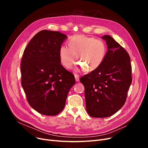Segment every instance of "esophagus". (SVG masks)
<instances>
[{"label":"esophagus","mask_w":148,"mask_h":148,"mask_svg":"<svg viewBox=\"0 0 148 148\" xmlns=\"http://www.w3.org/2000/svg\"><path fill=\"white\" fill-rule=\"evenodd\" d=\"M74 77H75V81L76 82H79V80H80V76L79 74H74Z\"/></svg>","instance_id":"obj_1"}]
</instances>
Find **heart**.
Instances as JSON below:
<instances>
[{"mask_svg": "<svg viewBox=\"0 0 148 148\" xmlns=\"http://www.w3.org/2000/svg\"><path fill=\"white\" fill-rule=\"evenodd\" d=\"M68 42L69 47L62 45L59 49L60 61L68 69L74 64L75 56L86 71L97 69L106 58L107 47L102 40L80 35L71 37Z\"/></svg>", "mask_w": 148, "mask_h": 148, "instance_id": "obj_1", "label": "heart"}]
</instances>
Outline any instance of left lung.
Wrapping results in <instances>:
<instances>
[{"instance_id":"8db88e82","label":"left lung","mask_w":148,"mask_h":148,"mask_svg":"<svg viewBox=\"0 0 148 148\" xmlns=\"http://www.w3.org/2000/svg\"><path fill=\"white\" fill-rule=\"evenodd\" d=\"M108 45L106 58L97 69L82 77L88 113L93 118H106L122 107L132 82L128 52L110 35L102 37Z\"/></svg>"}]
</instances>
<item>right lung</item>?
Returning <instances> with one entry per match:
<instances>
[{
  "label": "right lung",
  "mask_w": 148,
  "mask_h": 148,
  "mask_svg": "<svg viewBox=\"0 0 148 148\" xmlns=\"http://www.w3.org/2000/svg\"><path fill=\"white\" fill-rule=\"evenodd\" d=\"M66 36L43 30L24 50L21 60V86L27 102L36 112L55 116L63 110L74 75L60 64L59 49Z\"/></svg>",
  "instance_id": "1"
}]
</instances>
